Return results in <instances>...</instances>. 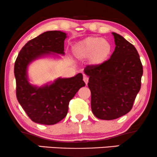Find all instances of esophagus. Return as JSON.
<instances>
[{
  "mask_svg": "<svg viewBox=\"0 0 157 157\" xmlns=\"http://www.w3.org/2000/svg\"><path fill=\"white\" fill-rule=\"evenodd\" d=\"M83 80H84V82H85V84H87V83H88V82H89V78L87 76H86V75H84V78H83Z\"/></svg>",
  "mask_w": 157,
  "mask_h": 157,
  "instance_id": "obj_1",
  "label": "esophagus"
}]
</instances>
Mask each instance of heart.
<instances>
[{
  "label": "heart",
  "mask_w": 157,
  "mask_h": 157,
  "mask_svg": "<svg viewBox=\"0 0 157 157\" xmlns=\"http://www.w3.org/2000/svg\"><path fill=\"white\" fill-rule=\"evenodd\" d=\"M72 52L75 58H87L89 65L97 67L106 63L112 52V45L105 38L98 36H89L73 46Z\"/></svg>",
  "instance_id": "1"
}]
</instances>
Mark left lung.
Segmentation results:
<instances>
[{
  "label": "left lung",
  "mask_w": 157,
  "mask_h": 157,
  "mask_svg": "<svg viewBox=\"0 0 157 157\" xmlns=\"http://www.w3.org/2000/svg\"><path fill=\"white\" fill-rule=\"evenodd\" d=\"M115 50L97 67L86 66L91 108L97 118L113 120L127 114L140 90L143 66L136 49L120 35L112 33Z\"/></svg>",
  "instance_id": "left-lung-1"
}]
</instances>
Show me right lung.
I'll return each mask as SVG.
<instances>
[{
    "instance_id": "1",
    "label": "right lung",
    "mask_w": 157,
    "mask_h": 157,
    "mask_svg": "<svg viewBox=\"0 0 157 157\" xmlns=\"http://www.w3.org/2000/svg\"><path fill=\"white\" fill-rule=\"evenodd\" d=\"M65 33L46 31L29 40L19 52L14 64L17 98L28 116L34 122L55 124L66 117L68 104L79 89L85 86L82 73L71 78H57L38 86L30 83L28 66L43 57L59 58L64 55Z\"/></svg>"
}]
</instances>
